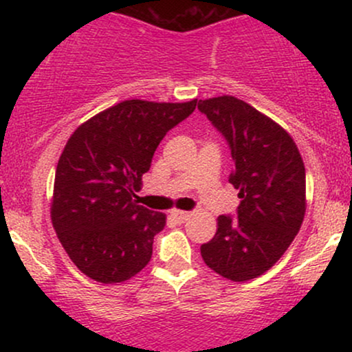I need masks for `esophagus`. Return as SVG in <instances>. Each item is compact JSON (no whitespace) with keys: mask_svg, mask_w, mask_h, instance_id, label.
<instances>
[{"mask_svg":"<svg viewBox=\"0 0 352 352\" xmlns=\"http://www.w3.org/2000/svg\"><path fill=\"white\" fill-rule=\"evenodd\" d=\"M172 217L175 218V221H179V223H184L185 220H188L190 213L184 212V210H172Z\"/></svg>","mask_w":352,"mask_h":352,"instance_id":"esophagus-1","label":"esophagus"}]
</instances>
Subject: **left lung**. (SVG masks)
<instances>
[{
	"label": "left lung",
	"instance_id": "obj_1",
	"mask_svg": "<svg viewBox=\"0 0 352 352\" xmlns=\"http://www.w3.org/2000/svg\"><path fill=\"white\" fill-rule=\"evenodd\" d=\"M201 114L225 137L235 170L230 184L241 201L236 217L220 215L200 246L205 265L232 281L268 272L300 232L306 212L305 164L292 135L233 96L199 100Z\"/></svg>",
	"mask_w": 352,
	"mask_h": 352
}]
</instances>
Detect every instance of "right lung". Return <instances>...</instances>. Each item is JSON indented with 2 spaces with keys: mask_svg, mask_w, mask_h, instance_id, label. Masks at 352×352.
<instances>
[{
  "mask_svg": "<svg viewBox=\"0 0 352 352\" xmlns=\"http://www.w3.org/2000/svg\"><path fill=\"white\" fill-rule=\"evenodd\" d=\"M190 102L132 99L80 124L59 157L52 227L78 268L99 283H122L152 258L164 213L139 205L135 192L160 140L195 111Z\"/></svg>",
  "mask_w": 352,
  "mask_h": 352,
  "instance_id": "1",
  "label": "right lung"
}]
</instances>
